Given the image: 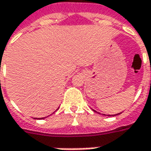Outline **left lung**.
<instances>
[{"label": "left lung", "mask_w": 151, "mask_h": 151, "mask_svg": "<svg viewBox=\"0 0 151 151\" xmlns=\"http://www.w3.org/2000/svg\"><path fill=\"white\" fill-rule=\"evenodd\" d=\"M119 114H120V113H119ZM116 115H118V114H116ZM109 116H111V115H109ZM112 116H113V115H112ZM114 116H116V115H114Z\"/></svg>", "instance_id": "left-lung-1"}]
</instances>
